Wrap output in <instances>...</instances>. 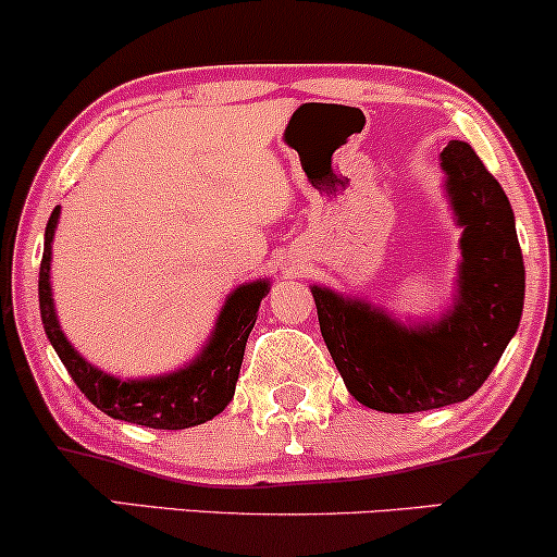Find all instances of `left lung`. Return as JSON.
Returning a JSON list of instances; mask_svg holds the SVG:
<instances>
[{"label": "left lung", "mask_w": 557, "mask_h": 557, "mask_svg": "<svg viewBox=\"0 0 557 557\" xmlns=\"http://www.w3.org/2000/svg\"><path fill=\"white\" fill-rule=\"evenodd\" d=\"M459 239V299L449 318L408 331L361 301L312 286L320 333L348 393L382 413H418L468 400L488 380L524 310V260L504 188L475 149L442 152Z\"/></svg>", "instance_id": "left-lung-1"}]
</instances>
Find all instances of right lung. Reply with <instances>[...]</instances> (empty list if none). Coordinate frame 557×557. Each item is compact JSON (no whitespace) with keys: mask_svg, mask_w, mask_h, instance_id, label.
<instances>
[{"mask_svg":"<svg viewBox=\"0 0 557 557\" xmlns=\"http://www.w3.org/2000/svg\"><path fill=\"white\" fill-rule=\"evenodd\" d=\"M59 206L53 209L46 224V245L44 260H40L38 278V299L40 318L51 346L57 348L61 363L72 380L85 393V397L102 413L119 421H128L136 425H149V429H190V425L206 423L222 413L226 403L235 395V382L243 367L245 343L256 325L260 299L268 294V281L239 286V289L226 299L222 314H219L216 331L211 335L209 346L203 354L181 372L157 376V380L144 382H121L111 374H102L92 363L69 346L64 333L59 331L57 312H53L51 284H48V271H51V239L57 230Z\"/></svg>","mask_w":557,"mask_h":557,"instance_id":"obj_1","label":"right lung"}]
</instances>
